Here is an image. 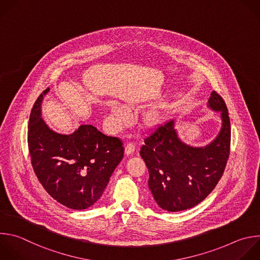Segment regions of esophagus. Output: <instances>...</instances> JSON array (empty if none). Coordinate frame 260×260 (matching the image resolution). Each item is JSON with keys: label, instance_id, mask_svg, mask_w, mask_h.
<instances>
[{"label": "esophagus", "instance_id": "obj_1", "mask_svg": "<svg viewBox=\"0 0 260 260\" xmlns=\"http://www.w3.org/2000/svg\"><path fill=\"white\" fill-rule=\"evenodd\" d=\"M135 149H136V146L134 143H128L126 146H125V154L126 155H132L134 152H135Z\"/></svg>", "mask_w": 260, "mask_h": 260}]
</instances>
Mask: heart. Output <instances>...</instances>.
Masks as SVG:
<instances>
[{"mask_svg":"<svg viewBox=\"0 0 260 260\" xmlns=\"http://www.w3.org/2000/svg\"><path fill=\"white\" fill-rule=\"evenodd\" d=\"M129 119V113L125 107L117 103L111 105V112L108 118V123L112 129L119 128Z\"/></svg>","mask_w":260,"mask_h":260,"instance_id":"b5f03b06","label":"heart"}]
</instances>
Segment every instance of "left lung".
<instances>
[{
	"instance_id": "1",
	"label": "left lung",
	"mask_w": 260,
	"mask_h": 260,
	"mask_svg": "<svg viewBox=\"0 0 260 260\" xmlns=\"http://www.w3.org/2000/svg\"><path fill=\"white\" fill-rule=\"evenodd\" d=\"M207 108L219 112L221 125L216 137L205 146L185 143L169 119L150 129L140 155L148 171V186L163 210L177 212L203 201L220 180L230 153L231 122L222 98L214 91Z\"/></svg>"
}]
</instances>
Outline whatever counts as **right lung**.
I'll list each match as a JSON object with an SVG mask.
<instances>
[{
    "instance_id": "add662e5",
    "label": "right lung",
    "mask_w": 260,
    "mask_h": 260,
    "mask_svg": "<svg viewBox=\"0 0 260 260\" xmlns=\"http://www.w3.org/2000/svg\"><path fill=\"white\" fill-rule=\"evenodd\" d=\"M47 89L36 101L29 117L28 149L31 164L47 193L62 205L82 210L103 195L123 158L122 142L92 124H80L71 134L52 129L43 119Z\"/></svg>"
}]
</instances>
